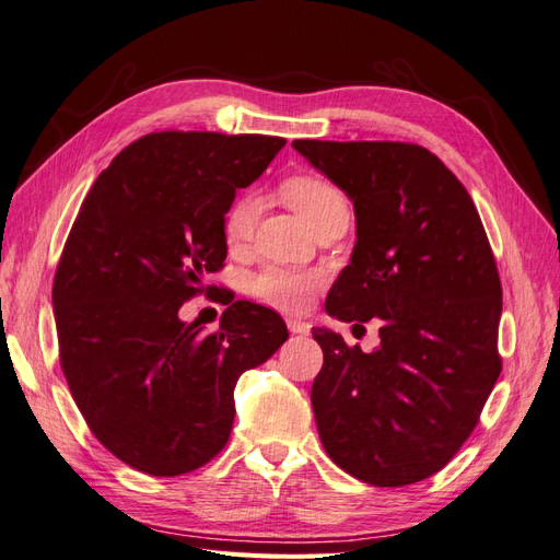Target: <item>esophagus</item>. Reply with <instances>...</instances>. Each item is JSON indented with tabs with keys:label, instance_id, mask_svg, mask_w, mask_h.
<instances>
[{
	"label": "esophagus",
	"instance_id": "34e87169",
	"mask_svg": "<svg viewBox=\"0 0 560 560\" xmlns=\"http://www.w3.org/2000/svg\"><path fill=\"white\" fill-rule=\"evenodd\" d=\"M287 329H290L292 334H308L311 325H308V322H303V319L290 317V319H287Z\"/></svg>",
	"mask_w": 560,
	"mask_h": 560
}]
</instances>
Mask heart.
Wrapping results in <instances>:
<instances>
[{
  "mask_svg": "<svg viewBox=\"0 0 560 560\" xmlns=\"http://www.w3.org/2000/svg\"><path fill=\"white\" fill-rule=\"evenodd\" d=\"M284 198L296 210V214L308 226L317 217L327 210L343 206V196L334 184L319 177H294L284 184ZM261 210V200L257 194H245L233 202L231 210L224 219V235L231 247H241L249 241V235L257 224V217ZM315 287V276L311 273H296V270H287L270 266L264 273H259L252 282V290L261 296L270 306L278 308H301L306 303L308 294Z\"/></svg>",
  "mask_w": 560,
  "mask_h": 560,
  "instance_id": "b5f03b06",
  "label": "heart"
}]
</instances>
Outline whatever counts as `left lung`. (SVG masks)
<instances>
[{
  "label": "left lung",
  "instance_id": "left-lung-1",
  "mask_svg": "<svg viewBox=\"0 0 560 560\" xmlns=\"http://www.w3.org/2000/svg\"><path fill=\"white\" fill-rule=\"evenodd\" d=\"M292 147L354 208L358 243L325 308L381 322L362 352L315 327L325 364L311 389L331 460L371 486L432 477L465 444L502 360V287L465 186L428 149L404 142Z\"/></svg>",
  "mask_w": 560,
  "mask_h": 560
}]
</instances>
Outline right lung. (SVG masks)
<instances>
[{
  "label": "right lung",
  "mask_w": 560,
  "mask_h": 560,
  "mask_svg": "<svg viewBox=\"0 0 560 560\" xmlns=\"http://www.w3.org/2000/svg\"><path fill=\"white\" fill-rule=\"evenodd\" d=\"M282 147L266 135L151 132L83 200L54 282L60 366L97 442L132 469L179 477L210 463L229 442L241 374L290 336L252 301H233L214 334L179 319L224 266L235 191Z\"/></svg>",
  "instance_id": "right-lung-1"
}]
</instances>
